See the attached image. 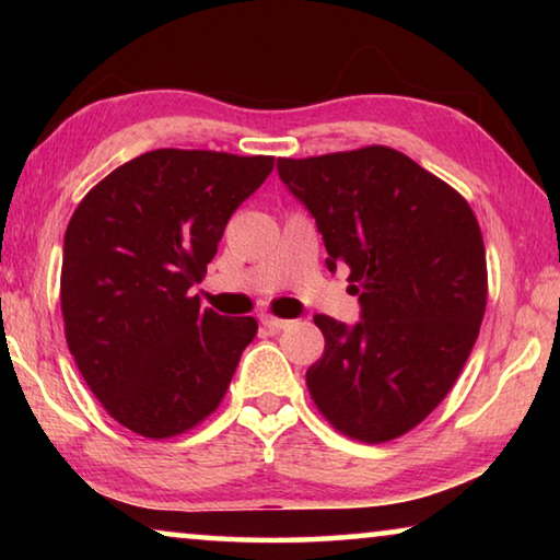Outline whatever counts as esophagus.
<instances>
[{
	"instance_id": "1",
	"label": "esophagus",
	"mask_w": 560,
	"mask_h": 560,
	"mask_svg": "<svg viewBox=\"0 0 560 560\" xmlns=\"http://www.w3.org/2000/svg\"><path fill=\"white\" fill-rule=\"evenodd\" d=\"M261 326L269 328L271 334H279V330L291 326V320H283V318H277V316H261Z\"/></svg>"
}]
</instances>
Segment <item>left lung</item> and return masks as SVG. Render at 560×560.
I'll return each instance as SVG.
<instances>
[{
  "label": "left lung",
  "instance_id": "1",
  "mask_svg": "<svg viewBox=\"0 0 560 560\" xmlns=\"http://www.w3.org/2000/svg\"><path fill=\"white\" fill-rule=\"evenodd\" d=\"M281 183L346 264L360 320L314 316L326 338L306 385L326 420L360 442L410 432L457 381L487 308V252L467 200L402 153L368 145L279 158Z\"/></svg>",
  "mask_w": 560,
  "mask_h": 560
}]
</instances>
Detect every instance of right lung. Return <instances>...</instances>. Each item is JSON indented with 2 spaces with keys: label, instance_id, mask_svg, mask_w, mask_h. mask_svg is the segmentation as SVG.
<instances>
[{
  "label": "right lung",
  "instance_id": "add662e5",
  "mask_svg": "<svg viewBox=\"0 0 560 560\" xmlns=\"http://www.w3.org/2000/svg\"><path fill=\"white\" fill-rule=\"evenodd\" d=\"M273 158L150 150L83 197L63 236L61 314L83 381L122 428L150 440L217 410L254 318H224L189 289Z\"/></svg>",
  "mask_w": 560,
  "mask_h": 560
}]
</instances>
